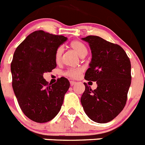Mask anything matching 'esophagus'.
I'll list each match as a JSON object with an SVG mask.
<instances>
[{
	"label": "esophagus",
	"instance_id": "1",
	"mask_svg": "<svg viewBox=\"0 0 145 145\" xmlns=\"http://www.w3.org/2000/svg\"><path fill=\"white\" fill-rule=\"evenodd\" d=\"M75 84H76V82L74 81V80H71V81H70V86H73Z\"/></svg>",
	"mask_w": 145,
	"mask_h": 145
}]
</instances>
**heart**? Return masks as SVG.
I'll return each instance as SVG.
<instances>
[{
    "instance_id": "b5f03b06",
    "label": "heart",
    "mask_w": 145,
    "mask_h": 145,
    "mask_svg": "<svg viewBox=\"0 0 145 145\" xmlns=\"http://www.w3.org/2000/svg\"><path fill=\"white\" fill-rule=\"evenodd\" d=\"M70 46L72 48H73L77 54L81 57H85L87 54V48L86 47L85 45L83 43L78 40H75L72 41L70 43ZM63 53V48L62 47L59 46L57 48L56 52H55V60L57 62L60 61L61 59V55ZM83 72V70L80 67H78V68H72L69 69L67 70L65 72V75L67 77H70L71 78H77L80 75L81 72Z\"/></svg>"
}]
</instances>
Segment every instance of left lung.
I'll return each mask as SVG.
<instances>
[{
  "label": "left lung",
  "mask_w": 145,
  "mask_h": 145,
  "mask_svg": "<svg viewBox=\"0 0 145 145\" xmlns=\"http://www.w3.org/2000/svg\"><path fill=\"white\" fill-rule=\"evenodd\" d=\"M88 42L92 53L90 67L84 78L97 81L91 90L84 83L85 91L80 102L86 114L94 122L105 123L123 110L131 82V61L119 45L96 35L82 38Z\"/></svg>",
  "instance_id": "8db88e82"
}]
</instances>
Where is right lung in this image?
Wrapping results in <instances>:
<instances>
[{
	"label": "right lung",
	"instance_id": "add662e5",
	"mask_svg": "<svg viewBox=\"0 0 145 145\" xmlns=\"http://www.w3.org/2000/svg\"><path fill=\"white\" fill-rule=\"evenodd\" d=\"M66 40L63 35L38 30L15 50L11 64L13 89L22 111L35 122L46 123L57 116L70 88L66 78L51 85L43 77L57 67L55 52Z\"/></svg>",
	"mask_w": 145,
	"mask_h": 145
}]
</instances>
